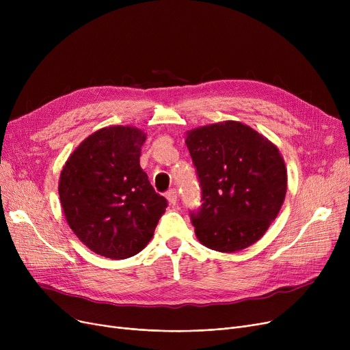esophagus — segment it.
Wrapping results in <instances>:
<instances>
[{
	"label": "esophagus",
	"mask_w": 350,
	"mask_h": 350,
	"mask_svg": "<svg viewBox=\"0 0 350 350\" xmlns=\"http://www.w3.org/2000/svg\"><path fill=\"white\" fill-rule=\"evenodd\" d=\"M165 197H167L170 206H176L177 204V191L173 189L170 191H167V194H165Z\"/></svg>",
	"instance_id": "34e87169"
}]
</instances>
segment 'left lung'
Wrapping results in <instances>:
<instances>
[{"instance_id": "1", "label": "left lung", "mask_w": 350, "mask_h": 350, "mask_svg": "<svg viewBox=\"0 0 350 350\" xmlns=\"http://www.w3.org/2000/svg\"><path fill=\"white\" fill-rule=\"evenodd\" d=\"M186 144L203 201L190 211L198 241L219 252L258 241L286 194V169L277 146L234 120L193 129Z\"/></svg>"}]
</instances>
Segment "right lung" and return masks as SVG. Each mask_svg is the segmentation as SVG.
<instances>
[{
    "mask_svg": "<svg viewBox=\"0 0 350 350\" xmlns=\"http://www.w3.org/2000/svg\"><path fill=\"white\" fill-rule=\"evenodd\" d=\"M144 140L132 126L103 127L77 147L61 172L58 190L70 230L106 258L139 254L167 207L140 167Z\"/></svg>",
    "mask_w": 350,
    "mask_h": 350,
    "instance_id": "obj_1",
    "label": "right lung"
}]
</instances>
